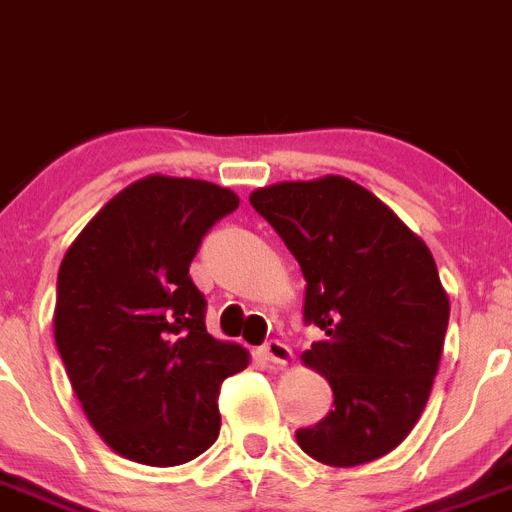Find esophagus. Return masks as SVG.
Here are the masks:
<instances>
[{
    "instance_id": "1",
    "label": "esophagus",
    "mask_w": 512,
    "mask_h": 512,
    "mask_svg": "<svg viewBox=\"0 0 512 512\" xmlns=\"http://www.w3.org/2000/svg\"><path fill=\"white\" fill-rule=\"evenodd\" d=\"M260 353H262V358H265V361L278 363V366H286V363L293 358L291 348H288V345H283L281 340H268L260 348Z\"/></svg>"
}]
</instances>
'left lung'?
Instances as JSON below:
<instances>
[{"label":"left lung","instance_id":"8db88e82","mask_svg":"<svg viewBox=\"0 0 512 512\" xmlns=\"http://www.w3.org/2000/svg\"><path fill=\"white\" fill-rule=\"evenodd\" d=\"M250 203L299 262L304 322L324 332L304 363L335 402L296 443L327 466L386 456L420 420L441 363L451 309L433 255L345 177L270 185Z\"/></svg>","mask_w":512,"mask_h":512}]
</instances>
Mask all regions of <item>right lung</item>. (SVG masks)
<instances>
[{"label": "right lung", "mask_w": 512, "mask_h": 512, "mask_svg": "<svg viewBox=\"0 0 512 512\" xmlns=\"http://www.w3.org/2000/svg\"><path fill=\"white\" fill-rule=\"evenodd\" d=\"M237 206L213 182L149 175L66 250L56 348L92 428L126 459L177 466L219 438L221 381L250 361L208 335L206 299L188 270L211 226Z\"/></svg>", "instance_id": "right-lung-1"}]
</instances>
